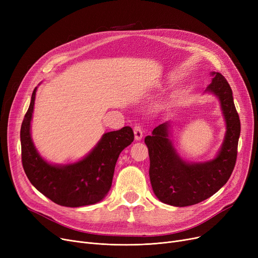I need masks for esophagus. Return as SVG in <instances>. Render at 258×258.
<instances>
[{"instance_id":"esophagus-1","label":"esophagus","mask_w":258,"mask_h":258,"mask_svg":"<svg viewBox=\"0 0 258 258\" xmlns=\"http://www.w3.org/2000/svg\"><path fill=\"white\" fill-rule=\"evenodd\" d=\"M134 134H135V139L137 141L141 140L143 137V131L139 124H136L134 127Z\"/></svg>"}]
</instances>
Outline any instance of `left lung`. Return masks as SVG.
<instances>
[{
    "label": "left lung",
    "instance_id": "obj_1",
    "mask_svg": "<svg viewBox=\"0 0 258 258\" xmlns=\"http://www.w3.org/2000/svg\"><path fill=\"white\" fill-rule=\"evenodd\" d=\"M208 92L219 98L226 121V135L221 151L204 163H187L175 152L169 139V123L158 125L144 139L150 155V179L156 197L165 204L185 207L204 201L227 183L237 157L240 121L232 90L219 72L211 73Z\"/></svg>",
    "mask_w": 258,
    "mask_h": 258
}]
</instances>
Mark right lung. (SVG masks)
Listing matches in <instances>:
<instances>
[{
  "label": "right lung",
  "instance_id": "1",
  "mask_svg": "<svg viewBox=\"0 0 258 258\" xmlns=\"http://www.w3.org/2000/svg\"><path fill=\"white\" fill-rule=\"evenodd\" d=\"M36 89L21 126L22 164L27 178L39 192L60 206L96 204L110 190L120 153L134 141L132 127L105 133L93 151L76 163L49 164L38 155L30 134Z\"/></svg>",
  "mask_w": 258,
  "mask_h": 258
}]
</instances>
